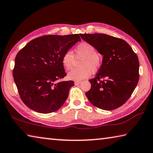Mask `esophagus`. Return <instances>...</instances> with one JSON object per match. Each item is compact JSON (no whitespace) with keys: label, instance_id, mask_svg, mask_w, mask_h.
I'll list each match as a JSON object with an SVG mask.
<instances>
[{"label":"esophagus","instance_id":"esophagus-1","mask_svg":"<svg viewBox=\"0 0 153 153\" xmlns=\"http://www.w3.org/2000/svg\"><path fill=\"white\" fill-rule=\"evenodd\" d=\"M80 84H81V81H75V82H74V85H79Z\"/></svg>","mask_w":153,"mask_h":153}]
</instances>
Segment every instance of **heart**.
<instances>
[{
	"label": "heart",
	"instance_id": "heart-1",
	"mask_svg": "<svg viewBox=\"0 0 153 153\" xmlns=\"http://www.w3.org/2000/svg\"><path fill=\"white\" fill-rule=\"evenodd\" d=\"M75 57L82 59L80 61V68H74L68 74V78L73 80H81L91 76L92 71L97 73L101 65V59L97 53L93 45L87 42H82L75 48ZM74 56L73 52L67 51L62 56V64L66 70L73 67Z\"/></svg>",
	"mask_w": 153,
	"mask_h": 153
}]
</instances>
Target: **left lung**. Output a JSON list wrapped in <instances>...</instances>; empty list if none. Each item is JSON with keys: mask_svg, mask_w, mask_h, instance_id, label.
<instances>
[{"mask_svg": "<svg viewBox=\"0 0 153 153\" xmlns=\"http://www.w3.org/2000/svg\"><path fill=\"white\" fill-rule=\"evenodd\" d=\"M80 36L103 56L96 76L89 80L91 88L86 93V97L92 105L102 110L119 108L131 96L139 82L137 54L123 39L99 33Z\"/></svg>", "mask_w": 153, "mask_h": 153, "instance_id": "8db88e82", "label": "left lung"}]
</instances>
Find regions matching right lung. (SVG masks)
Wrapping results in <instances>:
<instances>
[{
	"mask_svg": "<svg viewBox=\"0 0 153 153\" xmlns=\"http://www.w3.org/2000/svg\"><path fill=\"white\" fill-rule=\"evenodd\" d=\"M80 41L78 34L42 36L32 40L16 54L14 80L28 108L47 114L64 105L74 84L72 80L58 81L67 76L62 56Z\"/></svg>",
	"mask_w": 153,
	"mask_h": 153,
	"instance_id": "1",
	"label": "right lung"
}]
</instances>
